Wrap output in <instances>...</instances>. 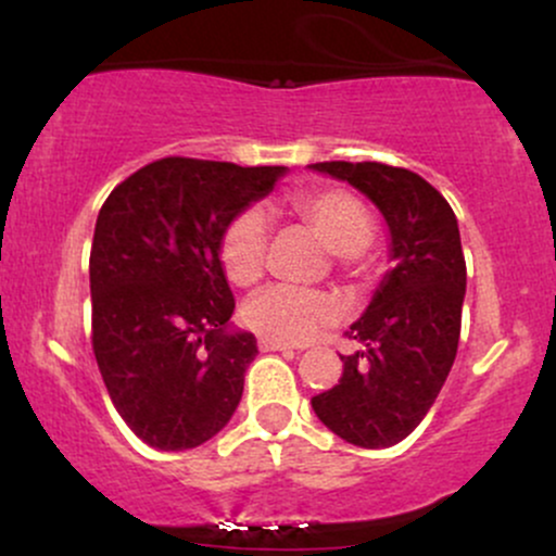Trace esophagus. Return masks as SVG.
<instances>
[{
	"mask_svg": "<svg viewBox=\"0 0 556 556\" xmlns=\"http://www.w3.org/2000/svg\"><path fill=\"white\" fill-rule=\"evenodd\" d=\"M258 348L264 350V353H295V348H292V344L279 342V340H269V337H261Z\"/></svg>",
	"mask_w": 556,
	"mask_h": 556,
	"instance_id": "esophagus-1",
	"label": "esophagus"
}]
</instances>
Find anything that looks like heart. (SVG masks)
Wrapping results in <instances>:
<instances>
[{"label": "heart", "mask_w": 556, "mask_h": 556, "mask_svg": "<svg viewBox=\"0 0 556 556\" xmlns=\"http://www.w3.org/2000/svg\"><path fill=\"white\" fill-rule=\"evenodd\" d=\"M290 212L300 216L318 240L342 261H353L374 240L371 212L361 198L340 188L311 190L290 198ZM269 225L258 208H245L229 222L219 242L222 269L232 285H253L264 271ZM242 318L261 337L303 344L316 340L340 318V303L327 292L292 285H271L245 303Z\"/></svg>", "instance_id": "obj_1"}]
</instances>
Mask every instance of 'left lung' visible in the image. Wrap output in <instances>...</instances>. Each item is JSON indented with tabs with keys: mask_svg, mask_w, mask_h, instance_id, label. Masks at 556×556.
Here are the masks:
<instances>
[{
	"mask_svg": "<svg viewBox=\"0 0 556 556\" xmlns=\"http://www.w3.org/2000/svg\"><path fill=\"white\" fill-rule=\"evenodd\" d=\"M311 169L350 182L379 208L392 269L348 331L342 379L311 400L337 437L366 450L402 442L442 392L460 342L465 256L457 216L433 185L379 162H318Z\"/></svg>",
	"mask_w": 556,
	"mask_h": 556,
	"instance_id": "1",
	"label": "left lung"
}]
</instances>
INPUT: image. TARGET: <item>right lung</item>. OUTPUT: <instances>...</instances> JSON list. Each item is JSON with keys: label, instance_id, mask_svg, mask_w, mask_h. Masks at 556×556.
<instances>
[{"label": "right lung", "instance_id": "right-lung-1", "mask_svg": "<svg viewBox=\"0 0 556 556\" xmlns=\"http://www.w3.org/2000/svg\"><path fill=\"white\" fill-rule=\"evenodd\" d=\"M285 172L167 156L101 206L88 266L93 355L117 413L154 450L208 442L240 405L258 348L229 324L219 242Z\"/></svg>", "mask_w": 556, "mask_h": 556}]
</instances>
